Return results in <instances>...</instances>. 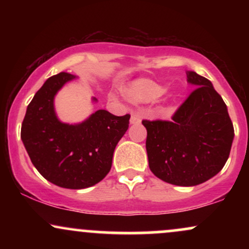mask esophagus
I'll return each instance as SVG.
<instances>
[{"instance_id":"obj_1","label":"esophagus","mask_w":249,"mask_h":249,"mask_svg":"<svg viewBox=\"0 0 249 249\" xmlns=\"http://www.w3.org/2000/svg\"><path fill=\"white\" fill-rule=\"evenodd\" d=\"M141 122H142V118L138 113H132V115H131V118H130L131 124H139Z\"/></svg>"}]
</instances>
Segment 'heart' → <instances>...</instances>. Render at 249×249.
<instances>
[{
    "label": "heart",
    "mask_w": 249,
    "mask_h": 249,
    "mask_svg": "<svg viewBox=\"0 0 249 249\" xmlns=\"http://www.w3.org/2000/svg\"><path fill=\"white\" fill-rule=\"evenodd\" d=\"M165 92V88L150 79L136 82L128 89V98L134 103L154 102Z\"/></svg>",
    "instance_id": "b5f03b06"
}]
</instances>
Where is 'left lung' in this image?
<instances>
[{"label": "left lung", "instance_id": "1", "mask_svg": "<svg viewBox=\"0 0 249 249\" xmlns=\"http://www.w3.org/2000/svg\"><path fill=\"white\" fill-rule=\"evenodd\" d=\"M187 82L196 89L171 121L142 122L150 170L177 186H196L218 174L234 138L227 107L212 83L194 71L187 72Z\"/></svg>", "mask_w": 249, "mask_h": 249}]
</instances>
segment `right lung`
<instances>
[{
    "label": "right lung",
    "instance_id": "obj_1",
    "mask_svg": "<svg viewBox=\"0 0 249 249\" xmlns=\"http://www.w3.org/2000/svg\"><path fill=\"white\" fill-rule=\"evenodd\" d=\"M73 78L71 73L59 72L47 79L28 105L21 139L34 166L48 181L81 190L93 186L110 172L113 152L127 131L130 115L118 117L98 110L81 124L59 122L53 98Z\"/></svg>",
    "mask_w": 249,
    "mask_h": 249
}]
</instances>
